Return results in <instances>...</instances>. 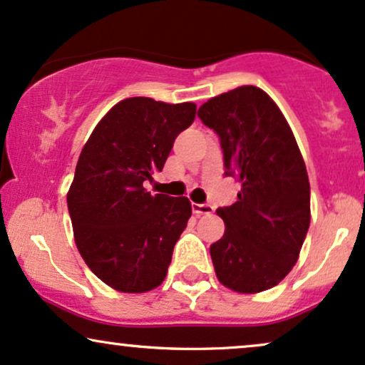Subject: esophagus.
<instances>
[{
  "mask_svg": "<svg viewBox=\"0 0 365 365\" xmlns=\"http://www.w3.org/2000/svg\"><path fill=\"white\" fill-rule=\"evenodd\" d=\"M191 208L192 213H196V215H210L213 212V207L208 203H192Z\"/></svg>",
  "mask_w": 365,
  "mask_h": 365,
  "instance_id": "esophagus-1",
  "label": "esophagus"
}]
</instances>
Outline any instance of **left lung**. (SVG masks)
Listing matches in <instances>:
<instances>
[{
	"label": "left lung",
	"mask_w": 365,
	"mask_h": 365,
	"mask_svg": "<svg viewBox=\"0 0 365 365\" xmlns=\"http://www.w3.org/2000/svg\"><path fill=\"white\" fill-rule=\"evenodd\" d=\"M198 118L220 138L225 175L241 182L237 201L217 210L225 224L210 246L217 278L234 292H263L297 263L311 224L301 150L278 106L252 85L210 98Z\"/></svg>",
	"instance_id": "8db88e82"
}]
</instances>
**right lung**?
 <instances>
[{
    "label": "right lung",
    "instance_id": "obj_1",
    "mask_svg": "<svg viewBox=\"0 0 365 365\" xmlns=\"http://www.w3.org/2000/svg\"><path fill=\"white\" fill-rule=\"evenodd\" d=\"M195 114L192 102L124 98L81 150L68 191L75 242L87 267L119 292H148L167 275L191 203L184 196H152L143 184L164 169Z\"/></svg>",
    "mask_w": 365,
    "mask_h": 365
}]
</instances>
